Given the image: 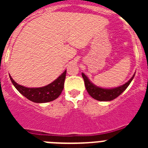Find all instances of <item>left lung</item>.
Segmentation results:
<instances>
[{"instance_id": "1", "label": "left lung", "mask_w": 148, "mask_h": 148, "mask_svg": "<svg viewBox=\"0 0 148 148\" xmlns=\"http://www.w3.org/2000/svg\"><path fill=\"white\" fill-rule=\"evenodd\" d=\"M82 75L84 78V81L86 90L90 94V96L95 99V100L101 101H112L118 97L119 95H121L126 90L127 87L129 86L130 82H132L135 76V74H134L127 82L119 87H114V88H103V87L95 85L87 78V75H84V73H82Z\"/></svg>"}]
</instances>
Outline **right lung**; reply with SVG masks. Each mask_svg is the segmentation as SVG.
I'll use <instances>...</instances> for the list:
<instances>
[{
    "mask_svg": "<svg viewBox=\"0 0 148 148\" xmlns=\"http://www.w3.org/2000/svg\"><path fill=\"white\" fill-rule=\"evenodd\" d=\"M66 73V70H64V72L58 76V78H56L54 82L49 84L44 87H35V88L23 87L16 83L10 75V78L14 87L24 97L35 103H46L55 100L61 95L64 89Z\"/></svg>",
    "mask_w": 148,
    "mask_h": 148,
    "instance_id": "right-lung-1",
    "label": "right lung"
}]
</instances>
